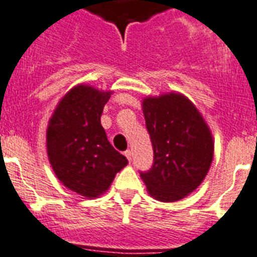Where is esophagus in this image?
Returning <instances> with one entry per match:
<instances>
[{
	"label": "esophagus",
	"instance_id": "1",
	"mask_svg": "<svg viewBox=\"0 0 257 257\" xmlns=\"http://www.w3.org/2000/svg\"><path fill=\"white\" fill-rule=\"evenodd\" d=\"M124 156H126L128 161H131V160H133V153H131V151H126V152H124Z\"/></svg>",
	"mask_w": 257,
	"mask_h": 257
}]
</instances>
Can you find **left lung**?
<instances>
[{
  "label": "left lung",
  "mask_w": 257,
  "mask_h": 257,
  "mask_svg": "<svg viewBox=\"0 0 257 257\" xmlns=\"http://www.w3.org/2000/svg\"><path fill=\"white\" fill-rule=\"evenodd\" d=\"M142 105L153 165L140 177L157 200H181L200 186L209 170L214 151L212 133L200 111L181 93L148 96Z\"/></svg>",
  "instance_id": "8db88e82"
}]
</instances>
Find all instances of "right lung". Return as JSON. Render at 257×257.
Listing matches in <instances>:
<instances>
[{"mask_svg":"<svg viewBox=\"0 0 257 257\" xmlns=\"http://www.w3.org/2000/svg\"><path fill=\"white\" fill-rule=\"evenodd\" d=\"M111 91L79 84L58 102L47 128V152L54 174L65 187L84 197L106 192L128 164L113 148L101 126Z\"/></svg>","mask_w":257,"mask_h":257,"instance_id":"right-lung-1","label":"right lung"}]
</instances>
